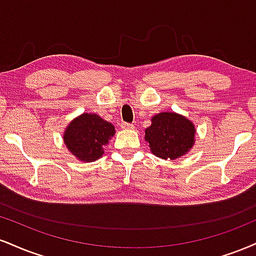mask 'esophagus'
<instances>
[{
  "label": "esophagus",
  "instance_id": "esophagus-1",
  "mask_svg": "<svg viewBox=\"0 0 256 256\" xmlns=\"http://www.w3.org/2000/svg\"><path fill=\"white\" fill-rule=\"evenodd\" d=\"M120 126H122V128H126V130H128V128H134V124H130V122H122V124H120Z\"/></svg>",
  "mask_w": 256,
  "mask_h": 256
}]
</instances>
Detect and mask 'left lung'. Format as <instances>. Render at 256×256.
I'll use <instances>...</instances> for the list:
<instances>
[{
	"mask_svg": "<svg viewBox=\"0 0 256 256\" xmlns=\"http://www.w3.org/2000/svg\"><path fill=\"white\" fill-rule=\"evenodd\" d=\"M194 134V126L188 119L176 113L163 112L152 116V125L146 130V140L154 155L174 160L192 148Z\"/></svg>",
	"mask_w": 256,
	"mask_h": 256,
	"instance_id": "left-lung-1",
	"label": "left lung"
}]
</instances>
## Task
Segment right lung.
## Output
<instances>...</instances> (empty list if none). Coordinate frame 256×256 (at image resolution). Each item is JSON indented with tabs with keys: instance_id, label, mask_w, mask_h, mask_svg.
Listing matches in <instances>:
<instances>
[{
	"instance_id": "right-lung-1",
	"label": "right lung",
	"mask_w": 256,
	"mask_h": 256,
	"mask_svg": "<svg viewBox=\"0 0 256 256\" xmlns=\"http://www.w3.org/2000/svg\"><path fill=\"white\" fill-rule=\"evenodd\" d=\"M114 126L96 114L83 113L70 122L64 134L68 149L78 160L93 162L104 154V146L114 134Z\"/></svg>"
}]
</instances>
